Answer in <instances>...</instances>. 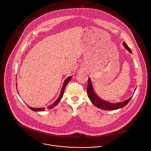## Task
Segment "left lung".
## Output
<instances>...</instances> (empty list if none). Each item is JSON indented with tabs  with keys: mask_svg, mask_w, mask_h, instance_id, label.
<instances>
[{
	"mask_svg": "<svg viewBox=\"0 0 151 151\" xmlns=\"http://www.w3.org/2000/svg\"><path fill=\"white\" fill-rule=\"evenodd\" d=\"M123 44L124 46L125 47V48L129 52L132 53L131 49L127 46V45L126 43V42H123ZM87 94L88 95L89 98L90 99V101H91V102L93 104V105H95L96 107L99 108L101 109L106 110H116V109H118L120 108H123L129 102V101L132 98V96H131L129 98V99H128L127 100H126L124 102H119V103H117V104H112V103H110L109 102H107L106 101H104V100L102 99L101 98H99V96H98V95H96V94L94 92L90 78H89L88 80Z\"/></svg>",
	"mask_w": 151,
	"mask_h": 151,
	"instance_id": "left-lung-1",
	"label": "left lung"
}]
</instances>
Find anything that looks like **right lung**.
I'll use <instances>...</instances> for the list:
<instances>
[{
    "label": "right lung",
    "instance_id": "add662e5",
    "mask_svg": "<svg viewBox=\"0 0 151 151\" xmlns=\"http://www.w3.org/2000/svg\"><path fill=\"white\" fill-rule=\"evenodd\" d=\"M71 78H72V77H71V76H70V77H67V78L65 80V81H64V83H63V86H62V89H61L60 94V95H59V98H58V99H57V100H56L54 103H53L52 105H50L49 106H48V107H47V109H52V108L55 107V106H56V105L59 104V102H60V101L61 100L62 98L63 97V93H64V91H65V88L66 86L67 85V84L70 82V81L71 80ZM16 86H17V85H16ZM28 107H29V108L31 110H33V111H44V110H45V108H31V107H29V106H28Z\"/></svg>",
    "mask_w": 151,
    "mask_h": 151
}]
</instances>
